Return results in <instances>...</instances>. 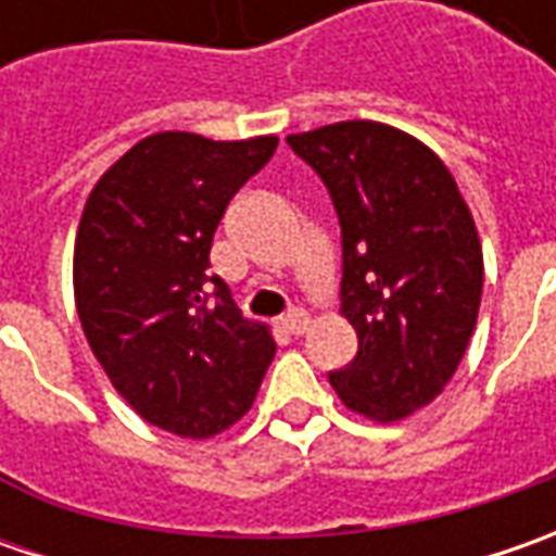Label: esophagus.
I'll return each instance as SVG.
<instances>
[{
  "mask_svg": "<svg viewBox=\"0 0 556 556\" xmlns=\"http://www.w3.org/2000/svg\"><path fill=\"white\" fill-rule=\"evenodd\" d=\"M285 328H288L290 333H296V337L306 333L309 331V315H306V312H293V315L285 318Z\"/></svg>",
  "mask_w": 556,
  "mask_h": 556,
  "instance_id": "esophagus-1",
  "label": "esophagus"
}]
</instances>
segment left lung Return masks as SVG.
Segmentation results:
<instances>
[{
  "label": "left lung",
  "instance_id": "left-lung-1",
  "mask_svg": "<svg viewBox=\"0 0 556 556\" xmlns=\"http://www.w3.org/2000/svg\"><path fill=\"white\" fill-rule=\"evenodd\" d=\"M288 144L328 185L343 231L340 315L358 353L328 374L374 424L430 405L458 371L482 296V244L448 166L415 136L343 119Z\"/></svg>",
  "mask_w": 556,
  "mask_h": 556
}]
</instances>
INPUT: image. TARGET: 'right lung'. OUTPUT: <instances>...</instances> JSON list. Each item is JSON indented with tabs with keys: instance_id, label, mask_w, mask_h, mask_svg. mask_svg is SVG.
Instances as JSON below:
<instances>
[{
	"instance_id": "obj_1",
	"label": "right lung",
	"mask_w": 556,
	"mask_h": 556,
	"mask_svg": "<svg viewBox=\"0 0 556 556\" xmlns=\"http://www.w3.org/2000/svg\"><path fill=\"white\" fill-rule=\"evenodd\" d=\"M275 148V136L154 132L86 198L74 247L79 325L114 390L166 433L210 439L235 427L275 358L268 325L241 318L206 271L225 206ZM206 283L217 285L213 304Z\"/></svg>"
}]
</instances>
